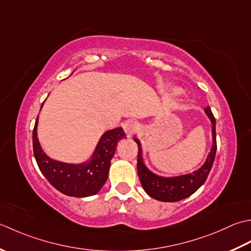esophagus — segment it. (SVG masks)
Instances as JSON below:
<instances>
[{
  "label": "esophagus",
  "mask_w": 251,
  "mask_h": 251,
  "mask_svg": "<svg viewBox=\"0 0 251 251\" xmlns=\"http://www.w3.org/2000/svg\"><path fill=\"white\" fill-rule=\"evenodd\" d=\"M124 130L127 135H133L140 131V125L136 121L127 120L124 126Z\"/></svg>",
  "instance_id": "1"
}]
</instances>
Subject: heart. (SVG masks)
I'll list each match as a JSON object with an SVG mask.
<instances>
[{"label": "heart", "instance_id": "heart-1", "mask_svg": "<svg viewBox=\"0 0 251 251\" xmlns=\"http://www.w3.org/2000/svg\"><path fill=\"white\" fill-rule=\"evenodd\" d=\"M173 91H176V90H173Z\"/></svg>", "mask_w": 251, "mask_h": 251}]
</instances>
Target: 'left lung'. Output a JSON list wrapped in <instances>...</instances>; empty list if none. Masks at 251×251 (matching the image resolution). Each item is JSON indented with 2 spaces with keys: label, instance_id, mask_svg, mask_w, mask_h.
Listing matches in <instances>:
<instances>
[{
  "label": "left lung",
  "instance_id": "8db88e82",
  "mask_svg": "<svg viewBox=\"0 0 251 251\" xmlns=\"http://www.w3.org/2000/svg\"><path fill=\"white\" fill-rule=\"evenodd\" d=\"M204 114L207 115L209 120L211 121L212 146L203 165L192 173H186V175L176 176H161L151 172L145 166L144 161H143L140 140L137 137L133 139L134 142H136L137 147H139V152H137V175H139L142 186L148 196L157 199L159 201H178L193 195L202 185L204 181L207 180L209 172H210L213 165L214 157H216L217 134L216 119H214L212 115L210 107H207L204 109Z\"/></svg>",
  "mask_w": 251,
  "mask_h": 251
}]
</instances>
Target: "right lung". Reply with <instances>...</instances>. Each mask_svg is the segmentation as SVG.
<instances>
[{"label": "right lung", "instance_id": "obj_1", "mask_svg": "<svg viewBox=\"0 0 251 251\" xmlns=\"http://www.w3.org/2000/svg\"><path fill=\"white\" fill-rule=\"evenodd\" d=\"M38 119L39 116L32 132L33 154L40 171L47 180L56 190L71 197H89L99 193L108 178L116 146L126 137L124 129L120 126L106 131L88 160L68 163L55 160L45 154L38 139Z\"/></svg>", "mask_w": 251, "mask_h": 251}]
</instances>
